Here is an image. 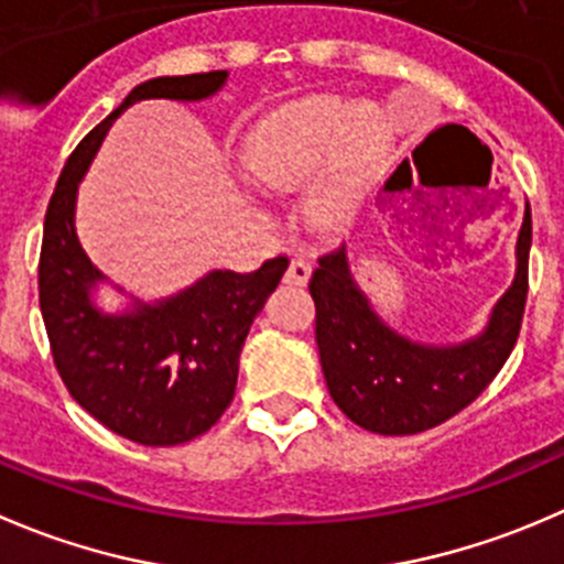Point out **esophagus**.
Masks as SVG:
<instances>
[{"label":"esophagus","instance_id":"esophagus-1","mask_svg":"<svg viewBox=\"0 0 564 564\" xmlns=\"http://www.w3.org/2000/svg\"><path fill=\"white\" fill-rule=\"evenodd\" d=\"M311 278V264L303 259V256H294L286 267V275H283V283L289 286H305Z\"/></svg>","mask_w":564,"mask_h":564}]
</instances>
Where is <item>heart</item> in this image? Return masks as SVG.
Returning a JSON list of instances; mask_svg holds the SVG:
<instances>
[{
  "instance_id": "obj_1",
  "label": "heart",
  "mask_w": 564,
  "mask_h": 564,
  "mask_svg": "<svg viewBox=\"0 0 564 564\" xmlns=\"http://www.w3.org/2000/svg\"><path fill=\"white\" fill-rule=\"evenodd\" d=\"M391 129L375 104L305 96L261 118L239 151L242 176L264 193H292L311 177L303 215L319 234L349 231L375 193Z\"/></svg>"
}]
</instances>
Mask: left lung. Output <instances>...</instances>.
Instances as JSON below:
<instances>
[{
  "label": "left lung",
  "instance_id": "1",
  "mask_svg": "<svg viewBox=\"0 0 564 564\" xmlns=\"http://www.w3.org/2000/svg\"><path fill=\"white\" fill-rule=\"evenodd\" d=\"M532 212L523 209L516 278L477 336L455 344L413 341L375 311L349 270L347 250L322 256L311 275L316 347L327 391L341 413L377 435H415L471 404L516 347L527 305Z\"/></svg>",
  "mask_w": 564,
  "mask_h": 564
}]
</instances>
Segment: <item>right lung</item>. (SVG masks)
Listing matches in <instances>:
<instances>
[{"instance_id": "1", "label": "right lung", "mask_w": 564, "mask_h": 564, "mask_svg": "<svg viewBox=\"0 0 564 564\" xmlns=\"http://www.w3.org/2000/svg\"><path fill=\"white\" fill-rule=\"evenodd\" d=\"M226 82L228 70H209L137 85L68 156L43 223L37 292L59 377L93 419L143 446L187 444L226 413L245 338L289 261L278 256L248 275L209 270L182 292L143 300L109 281L85 253L76 237V193L109 126L131 104H198ZM101 282L124 294L123 310L97 305Z\"/></svg>"}]
</instances>
